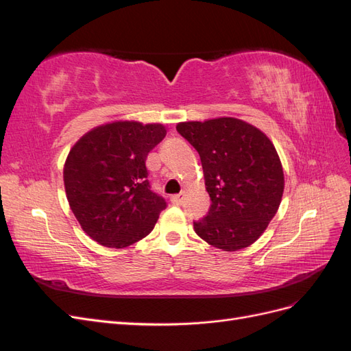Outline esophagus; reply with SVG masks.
Listing matches in <instances>:
<instances>
[{"mask_svg":"<svg viewBox=\"0 0 351 351\" xmlns=\"http://www.w3.org/2000/svg\"><path fill=\"white\" fill-rule=\"evenodd\" d=\"M184 192H182V193H178V195H174V196H171V202L174 205H182L183 204V200H184Z\"/></svg>","mask_w":351,"mask_h":351,"instance_id":"obj_1","label":"esophagus"}]
</instances>
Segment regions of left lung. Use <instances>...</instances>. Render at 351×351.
Listing matches in <instances>:
<instances>
[{"label":"left lung","instance_id":"1","mask_svg":"<svg viewBox=\"0 0 351 351\" xmlns=\"http://www.w3.org/2000/svg\"><path fill=\"white\" fill-rule=\"evenodd\" d=\"M177 132L197 151L212 200L206 217L193 222L196 234L224 252L250 246L281 204L284 173L275 146L232 117L178 123Z\"/></svg>","mask_w":351,"mask_h":351}]
</instances>
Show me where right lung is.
I'll return each mask as SVG.
<instances>
[{
    "label": "right lung",
    "instance_id": "add662e5",
    "mask_svg": "<svg viewBox=\"0 0 351 351\" xmlns=\"http://www.w3.org/2000/svg\"><path fill=\"white\" fill-rule=\"evenodd\" d=\"M167 134L162 124L114 121L74 143L64 164L69 205L86 234L123 249L154 230L167 204L154 193L145 161Z\"/></svg>",
    "mask_w": 351,
    "mask_h": 351
}]
</instances>
